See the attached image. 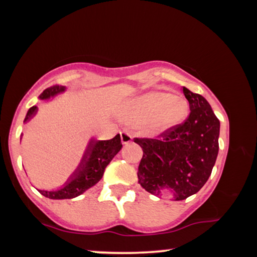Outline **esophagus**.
Returning <instances> with one entry per match:
<instances>
[{"mask_svg": "<svg viewBox=\"0 0 257 257\" xmlns=\"http://www.w3.org/2000/svg\"><path fill=\"white\" fill-rule=\"evenodd\" d=\"M120 136H121V142H122L123 145H128L129 143H132V141H133L132 135L127 132H121Z\"/></svg>", "mask_w": 257, "mask_h": 257, "instance_id": "esophagus-1", "label": "esophagus"}]
</instances>
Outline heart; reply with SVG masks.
Returning a JSON list of instances; mask_svg holds the SVG:
<instances>
[{
  "label": "heart",
  "mask_w": 257,
  "mask_h": 257,
  "mask_svg": "<svg viewBox=\"0 0 257 257\" xmlns=\"http://www.w3.org/2000/svg\"><path fill=\"white\" fill-rule=\"evenodd\" d=\"M123 114L151 134L160 135L176 127L186 119L188 106L180 98L162 92H149L137 95L124 103Z\"/></svg>",
  "instance_id": "heart-1"
}]
</instances>
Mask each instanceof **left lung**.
<instances>
[{
  "instance_id": "obj_1",
  "label": "left lung",
  "mask_w": 257,
  "mask_h": 257,
  "mask_svg": "<svg viewBox=\"0 0 257 257\" xmlns=\"http://www.w3.org/2000/svg\"><path fill=\"white\" fill-rule=\"evenodd\" d=\"M190 114L185 123L171 128L159 139H138L143 158L138 182L161 197L171 195L182 201L205 185L219 153L220 121L202 95L184 87Z\"/></svg>"
}]
</instances>
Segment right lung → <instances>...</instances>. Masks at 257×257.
<instances>
[{
    "mask_svg": "<svg viewBox=\"0 0 257 257\" xmlns=\"http://www.w3.org/2000/svg\"><path fill=\"white\" fill-rule=\"evenodd\" d=\"M66 90V86L54 85L46 88L38 98L41 101H49L60 94H63ZM37 112V106L30 107L26 114L24 123H27L28 121L32 120ZM21 137L23 135L20 136V142ZM121 149H122V144H121L120 135H116L110 141H96L95 138H90L87 143L79 164L76 170L71 173V176L68 178V180L58 189H38V191L43 196L51 199H70L79 196L102 179L107 164L119 153Z\"/></svg>",
    "mask_w": 257,
    "mask_h": 257,
    "instance_id": "1",
    "label": "right lung"
}]
</instances>
